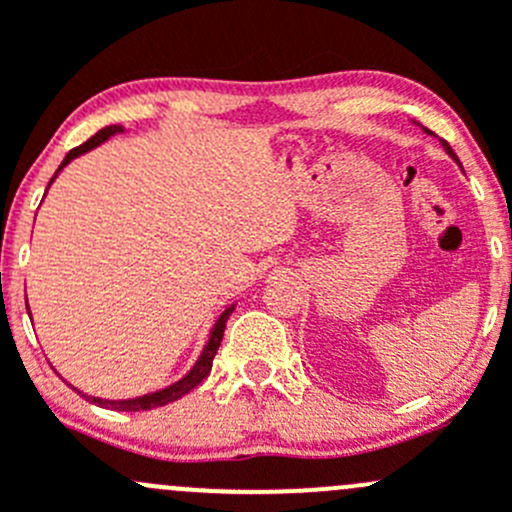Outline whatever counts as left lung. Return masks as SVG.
Masks as SVG:
<instances>
[{
  "mask_svg": "<svg viewBox=\"0 0 512 512\" xmlns=\"http://www.w3.org/2000/svg\"><path fill=\"white\" fill-rule=\"evenodd\" d=\"M443 143V148H446V153H448V156H453V151H451V146H448V143L446 141H441ZM453 158H456V156H453ZM458 160V158H456Z\"/></svg>",
  "mask_w": 512,
  "mask_h": 512,
  "instance_id": "left-lung-1",
  "label": "left lung"
}]
</instances>
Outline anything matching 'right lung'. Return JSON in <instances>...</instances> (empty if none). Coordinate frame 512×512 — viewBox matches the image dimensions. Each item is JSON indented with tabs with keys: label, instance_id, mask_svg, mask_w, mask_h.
<instances>
[{
	"label": "right lung",
	"instance_id": "1",
	"mask_svg": "<svg viewBox=\"0 0 512 512\" xmlns=\"http://www.w3.org/2000/svg\"><path fill=\"white\" fill-rule=\"evenodd\" d=\"M121 131H123V126H106V128H101V131H98L96 136H91L89 141L81 143V146H76L74 151L66 153L64 163L59 165V170H64V165H69L76 156H81V153L91 151V148H96V146H101L103 141H108V138L116 136V133H121ZM59 170H56V175H59ZM56 175H54V178H56ZM54 178H51V180H54ZM232 309H235V304H232V307H227L225 312L220 314L218 322H215V327H213V332H210V339H208V344H205L203 354L198 356V361H195L193 369H190L188 374H185L180 381H175V384L165 386V389H160V391H153V394L136 396V399L111 401V399H96V396H86V399L94 401V404H98V406H103V409H111V411H151V409H158V406L170 404V401H178L180 396H185V394H188V391H193L195 386H198L200 381H203L205 376L210 374V369H213V359H215V354H218L220 342H223L225 322H227V317H230V314H232ZM79 394H81V391H79Z\"/></svg>",
	"mask_w": 512,
	"mask_h": 512
}]
</instances>
